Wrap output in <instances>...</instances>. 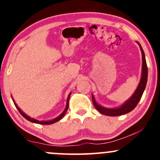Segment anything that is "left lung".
<instances>
[{
    "label": "left lung",
    "instance_id": "8db88e82",
    "mask_svg": "<svg viewBox=\"0 0 160 160\" xmlns=\"http://www.w3.org/2000/svg\"><path fill=\"white\" fill-rule=\"evenodd\" d=\"M138 46H139L140 49L142 52V77L141 80L139 82V84H138V88H137L136 90H135V93H133L129 100L126 101L123 105L121 106L120 108H114V109H108L105 108H103L101 106H100L99 104H97V102L95 101L94 98L92 95V101H93V104L94 105V107L96 108V109L99 112H101V114H104V115L107 116H119L122 115V114H127V113L130 112L135 108L137 106L138 103L139 102L140 99H141L142 96V93L144 92L145 88H146V83H147V78H148V68H147V64H146V57H145L144 51H143L141 45L139 44V42H138Z\"/></svg>",
    "mask_w": 160,
    "mask_h": 160
}]
</instances>
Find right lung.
Returning <instances> with one entry per match:
<instances>
[{"label":"right lung","mask_w":160,"mask_h":160,"mask_svg":"<svg viewBox=\"0 0 160 160\" xmlns=\"http://www.w3.org/2000/svg\"><path fill=\"white\" fill-rule=\"evenodd\" d=\"M70 94H69V96H68V98H67V108H66V109H65V110L63 111V112H62V114H61L59 116V117H57V118H56L53 119V120H51V121H46V122H45V121H38V120H35V119H34V118H32L28 117V115H26V114H25V113H23V112H22V111H21V109L19 108L18 107V106H17V104H16L15 103H14V105L16 106V108H17V109H18V110L19 112H20V114H22V115L23 116V117L25 118H26L27 120H28V121H30L31 122H33V123L40 124V125H51V124H53V123H55V122H58V121H59V120H60L61 118H62V117H63L64 115H65L66 112H67V109H68V107H69V99H70Z\"/></svg>","instance_id":"add662e5"}]
</instances>
